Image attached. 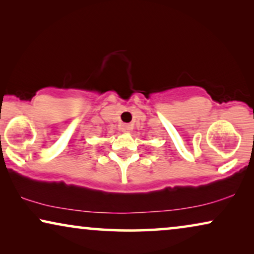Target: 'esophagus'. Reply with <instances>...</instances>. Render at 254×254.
Instances as JSON below:
<instances>
[{
    "mask_svg": "<svg viewBox=\"0 0 254 254\" xmlns=\"http://www.w3.org/2000/svg\"><path fill=\"white\" fill-rule=\"evenodd\" d=\"M133 129V125L130 124H124L123 126H121V130L125 131V133H128V131H130Z\"/></svg>",
    "mask_w": 254,
    "mask_h": 254,
    "instance_id": "obj_1",
    "label": "esophagus"
}]
</instances>
